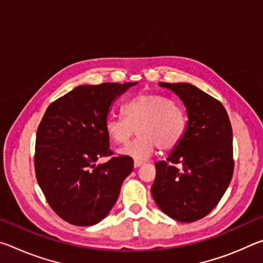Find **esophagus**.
Masks as SVG:
<instances>
[{"label": "esophagus", "instance_id": "1", "mask_svg": "<svg viewBox=\"0 0 263 263\" xmlns=\"http://www.w3.org/2000/svg\"><path fill=\"white\" fill-rule=\"evenodd\" d=\"M141 164H144V162L141 161V160H135V161H133V166H135V168H138V167H140Z\"/></svg>", "mask_w": 263, "mask_h": 263}]
</instances>
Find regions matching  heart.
<instances>
[{"label":"heart","mask_w":263,"mask_h":263,"mask_svg":"<svg viewBox=\"0 0 263 263\" xmlns=\"http://www.w3.org/2000/svg\"><path fill=\"white\" fill-rule=\"evenodd\" d=\"M122 116L111 115L105 121V131L111 141L124 145L136 133L139 137L121 149L124 155L145 159L155 148L168 152L176 148L186 130V116L177 102L154 92H141L123 106Z\"/></svg>","instance_id":"heart-1"}]
</instances>
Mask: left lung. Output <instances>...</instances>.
Here are the masks:
<instances>
[{
    "instance_id": "8db88e82",
    "label": "left lung",
    "mask_w": 263,
    "mask_h": 263,
    "mask_svg": "<svg viewBox=\"0 0 263 263\" xmlns=\"http://www.w3.org/2000/svg\"><path fill=\"white\" fill-rule=\"evenodd\" d=\"M159 86L180 97L189 121L179 146L166 161L155 163L151 191L166 215L193 222L217 206L232 180V126L224 105L193 84L160 82Z\"/></svg>"
}]
</instances>
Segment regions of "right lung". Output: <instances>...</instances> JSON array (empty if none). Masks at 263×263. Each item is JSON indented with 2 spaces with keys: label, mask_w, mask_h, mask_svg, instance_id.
I'll use <instances>...</instances> for the list:
<instances>
[{
  "label": "right lung",
  "mask_w": 263,
  "mask_h": 263,
  "mask_svg": "<svg viewBox=\"0 0 263 263\" xmlns=\"http://www.w3.org/2000/svg\"><path fill=\"white\" fill-rule=\"evenodd\" d=\"M137 82L79 86L48 105L35 136L34 171L47 203L77 226L97 224L117 201L133 159L109 147L105 121L116 97ZM101 157H109L97 165Z\"/></svg>",
  "instance_id": "right-lung-1"
}]
</instances>
